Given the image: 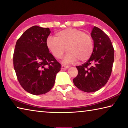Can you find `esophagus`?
<instances>
[{
	"instance_id": "esophagus-1",
	"label": "esophagus",
	"mask_w": 128,
	"mask_h": 128,
	"mask_svg": "<svg viewBox=\"0 0 128 128\" xmlns=\"http://www.w3.org/2000/svg\"><path fill=\"white\" fill-rule=\"evenodd\" d=\"M69 66H65V65H62V69H67L69 68Z\"/></svg>"
}]
</instances>
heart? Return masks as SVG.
<instances>
[{"label": "heart", "mask_w": 128, "mask_h": 128, "mask_svg": "<svg viewBox=\"0 0 128 128\" xmlns=\"http://www.w3.org/2000/svg\"><path fill=\"white\" fill-rule=\"evenodd\" d=\"M46 46L54 58L61 59L66 50L63 60L65 63L87 61L94 51V40L92 36L80 30L69 28L50 36L46 40Z\"/></svg>", "instance_id": "b5f03b06"}]
</instances>
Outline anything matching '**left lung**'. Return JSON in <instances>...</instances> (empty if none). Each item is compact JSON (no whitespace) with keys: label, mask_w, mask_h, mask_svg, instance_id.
Masks as SVG:
<instances>
[{"label":"left lung","mask_w":128,"mask_h":128,"mask_svg":"<svg viewBox=\"0 0 128 128\" xmlns=\"http://www.w3.org/2000/svg\"><path fill=\"white\" fill-rule=\"evenodd\" d=\"M91 36L94 40V51L90 59L77 66L78 75L73 83L78 89L92 92L103 87L111 76L114 61V49L110 38L96 26Z\"/></svg>","instance_id":"obj_1"}]
</instances>
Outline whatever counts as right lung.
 Instances as JSON below:
<instances>
[{
	"instance_id": "obj_1",
	"label": "right lung",
	"mask_w": 128,
	"mask_h": 128,
	"mask_svg": "<svg viewBox=\"0 0 128 128\" xmlns=\"http://www.w3.org/2000/svg\"><path fill=\"white\" fill-rule=\"evenodd\" d=\"M48 28L33 26L17 40L14 53V66L22 88L33 95L46 94L55 84L60 64L50 53L46 40Z\"/></svg>"
}]
</instances>
